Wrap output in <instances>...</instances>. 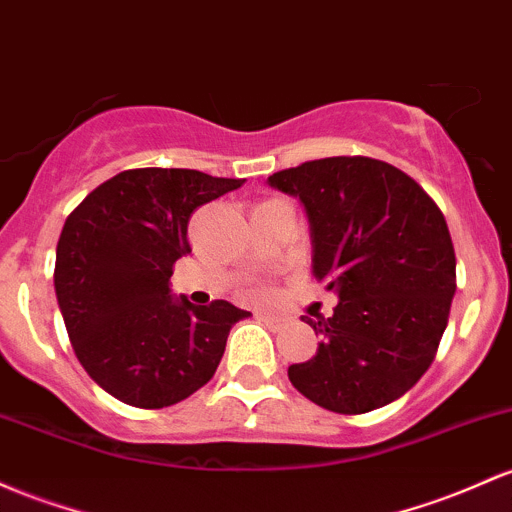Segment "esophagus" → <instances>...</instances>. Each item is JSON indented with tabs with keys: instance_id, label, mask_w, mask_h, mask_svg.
Segmentation results:
<instances>
[{
	"instance_id": "34e87169",
	"label": "esophagus",
	"mask_w": 512,
	"mask_h": 512,
	"mask_svg": "<svg viewBox=\"0 0 512 512\" xmlns=\"http://www.w3.org/2000/svg\"><path fill=\"white\" fill-rule=\"evenodd\" d=\"M260 320L267 325V328H272V330H282L284 325H286V318H282V316H272V313H262Z\"/></svg>"
}]
</instances>
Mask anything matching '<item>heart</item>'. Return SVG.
Instances as JSON below:
<instances>
[{"mask_svg":"<svg viewBox=\"0 0 512 512\" xmlns=\"http://www.w3.org/2000/svg\"><path fill=\"white\" fill-rule=\"evenodd\" d=\"M257 294H260V296H269V291L265 289V286H262V289H257Z\"/></svg>","mask_w":512,"mask_h":512,"instance_id":"obj_1","label":"heart"}]
</instances>
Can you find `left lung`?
Listing matches in <instances>:
<instances>
[{
	"label": "left lung",
	"mask_w": 512,
	"mask_h": 512,
	"mask_svg": "<svg viewBox=\"0 0 512 512\" xmlns=\"http://www.w3.org/2000/svg\"><path fill=\"white\" fill-rule=\"evenodd\" d=\"M311 223L313 274L338 294L333 316L289 379L308 401L359 415L401 398L428 372L457 291V260L440 206L384 160L323 157L274 172Z\"/></svg>",
	"instance_id": "8db88e82"
}]
</instances>
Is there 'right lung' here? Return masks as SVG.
Listing matches in <instances>:
<instances>
[{
	"label": "right lung",
	"instance_id": "right-lung-1",
	"mask_svg": "<svg viewBox=\"0 0 512 512\" xmlns=\"http://www.w3.org/2000/svg\"><path fill=\"white\" fill-rule=\"evenodd\" d=\"M243 182L140 167L106 179L67 216L53 274L67 335L84 372L128 406L165 408L199 391L230 328L250 316L170 294L174 262L192 252V213Z\"/></svg>",
	"mask_w": 512,
	"mask_h": 512
}]
</instances>
